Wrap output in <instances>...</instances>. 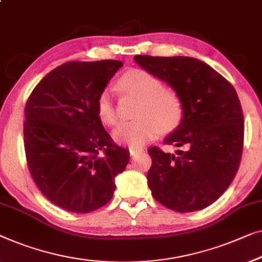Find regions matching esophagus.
Wrapping results in <instances>:
<instances>
[{
	"label": "esophagus",
	"mask_w": 262,
	"mask_h": 262,
	"mask_svg": "<svg viewBox=\"0 0 262 262\" xmlns=\"http://www.w3.org/2000/svg\"><path fill=\"white\" fill-rule=\"evenodd\" d=\"M128 151H130V156L135 157L136 155L143 152L142 149H138V147H128Z\"/></svg>",
	"instance_id": "esophagus-1"
}]
</instances>
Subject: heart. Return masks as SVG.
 Wrapping results in <instances>:
<instances>
[{
	"label": "heart",
	"mask_w": 262,
	"mask_h": 262,
	"mask_svg": "<svg viewBox=\"0 0 262 262\" xmlns=\"http://www.w3.org/2000/svg\"><path fill=\"white\" fill-rule=\"evenodd\" d=\"M120 90L139 98L130 122L117 125L112 137L117 143L140 147L156 137L159 131L175 130L183 119V103L172 90L163 89L162 81L149 72L134 70L119 80ZM97 111L101 122L112 125L117 119L113 90L106 87L97 99Z\"/></svg>",
	"instance_id": "b5f03b06"
}]
</instances>
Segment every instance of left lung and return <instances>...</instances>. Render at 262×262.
<instances>
[{
	"mask_svg": "<svg viewBox=\"0 0 262 262\" xmlns=\"http://www.w3.org/2000/svg\"><path fill=\"white\" fill-rule=\"evenodd\" d=\"M143 70L181 97L183 119L164 139L175 154L152 146L147 172L154 199L178 213L214 203L236 175L244 147V115L232 84L208 63L190 56L136 55Z\"/></svg>",
	"mask_w": 262,
	"mask_h": 262,
	"instance_id": "8db88e82",
	"label": "left lung"
}]
</instances>
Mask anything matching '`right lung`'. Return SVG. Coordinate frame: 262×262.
Masks as SVG:
<instances>
[{"label": "right lung", "instance_id": "add662e5", "mask_svg": "<svg viewBox=\"0 0 262 262\" xmlns=\"http://www.w3.org/2000/svg\"><path fill=\"white\" fill-rule=\"evenodd\" d=\"M119 60L71 61L35 86L25 108V150L34 182L62 209L86 214L110 202L130 155L113 143L97 99Z\"/></svg>", "mask_w": 262, "mask_h": 262}]
</instances>
